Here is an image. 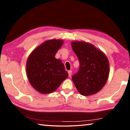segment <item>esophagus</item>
Returning <instances> with one entry per match:
<instances>
[{
  "mask_svg": "<svg viewBox=\"0 0 130 130\" xmlns=\"http://www.w3.org/2000/svg\"><path fill=\"white\" fill-rule=\"evenodd\" d=\"M72 73V70H69V71H68V74H69V77L71 76Z\"/></svg>",
  "mask_w": 130,
  "mask_h": 130,
  "instance_id": "obj_1",
  "label": "esophagus"
}]
</instances>
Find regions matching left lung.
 <instances>
[{
  "instance_id": "1",
  "label": "left lung",
  "mask_w": 130,
  "mask_h": 130,
  "mask_svg": "<svg viewBox=\"0 0 130 130\" xmlns=\"http://www.w3.org/2000/svg\"><path fill=\"white\" fill-rule=\"evenodd\" d=\"M71 45L79 62L78 72L72 78L73 83L81 95L95 94L103 88L108 79V59L104 53L91 44L73 41Z\"/></svg>"
}]
</instances>
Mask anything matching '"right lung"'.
<instances>
[{
    "instance_id": "add662e5",
    "label": "right lung",
    "mask_w": 130,
    "mask_h": 130,
    "mask_svg": "<svg viewBox=\"0 0 130 130\" xmlns=\"http://www.w3.org/2000/svg\"><path fill=\"white\" fill-rule=\"evenodd\" d=\"M63 43L62 40H47L34 49L27 59L28 79L39 93H52L68 77L62 61L55 58Z\"/></svg>"
}]
</instances>
